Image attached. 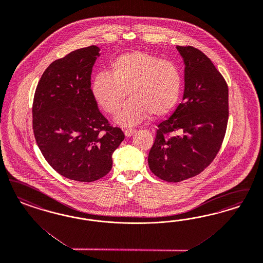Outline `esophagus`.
<instances>
[{
	"label": "esophagus",
	"mask_w": 263,
	"mask_h": 263,
	"mask_svg": "<svg viewBox=\"0 0 263 263\" xmlns=\"http://www.w3.org/2000/svg\"><path fill=\"white\" fill-rule=\"evenodd\" d=\"M135 132H136V129H134V128H127L124 130V133H125V136L126 137L132 136Z\"/></svg>",
	"instance_id": "obj_1"
}]
</instances>
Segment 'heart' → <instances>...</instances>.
Segmentation results:
<instances>
[{
  "label": "heart",
  "instance_id": "1",
  "mask_svg": "<svg viewBox=\"0 0 263 263\" xmlns=\"http://www.w3.org/2000/svg\"><path fill=\"white\" fill-rule=\"evenodd\" d=\"M182 89V74L177 64L144 51L118 55L108 72H98L91 84L96 103L110 116L116 115L123 100L131 98L119 111L117 120L134 125L152 114L166 116L178 104Z\"/></svg>",
  "mask_w": 263,
  "mask_h": 263
}]
</instances>
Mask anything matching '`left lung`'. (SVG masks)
Returning <instances> with one entry per match:
<instances>
[{
	"label": "left lung",
	"mask_w": 263,
	"mask_h": 263,
	"mask_svg": "<svg viewBox=\"0 0 263 263\" xmlns=\"http://www.w3.org/2000/svg\"><path fill=\"white\" fill-rule=\"evenodd\" d=\"M185 64L183 98L168 119L157 124L147 162L156 177L179 182L195 177L219 152L228 122V86L207 55L177 46Z\"/></svg>",
	"instance_id": "left-lung-1"
}]
</instances>
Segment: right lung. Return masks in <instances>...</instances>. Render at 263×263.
<instances>
[{
  "label": "right lung",
  "instance_id": "add662e5",
  "mask_svg": "<svg viewBox=\"0 0 263 263\" xmlns=\"http://www.w3.org/2000/svg\"><path fill=\"white\" fill-rule=\"evenodd\" d=\"M98 46L80 48L50 64L36 85L33 130L48 164L72 181H97L110 171L112 153L124 140L91 93Z\"/></svg>",
  "mask_w": 263,
  "mask_h": 263
}]
</instances>
